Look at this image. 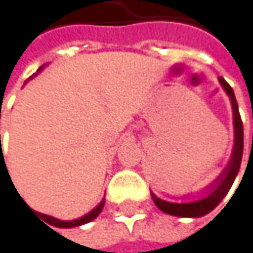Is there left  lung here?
<instances>
[{
  "mask_svg": "<svg viewBox=\"0 0 253 253\" xmlns=\"http://www.w3.org/2000/svg\"><path fill=\"white\" fill-rule=\"evenodd\" d=\"M221 86L224 88V91L227 93L229 99H231L232 104V113H234V129H235V142H234V149H232V156L231 160L226 165V168L223 169V172L217 177V180H214L209 186L205 188V194L200 200L195 202H188V203H171V202H165L159 197H156L153 192V200L156 203V206L165 212V214L169 215H175V217H191V218H197V217H203L212 209H215L217 205L224 199L226 194L231 189L234 180L240 171V165H241V157H243V122L240 117V111H238V104L234 94V90L231 88L223 78L218 79Z\"/></svg>",
  "mask_w": 253,
  "mask_h": 253,
  "instance_id": "8db88e82",
  "label": "left lung"
}]
</instances>
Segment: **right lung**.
Returning <instances> with one entry per match:
<instances>
[{
	"label": "right lung",
	"mask_w": 253,
	"mask_h": 253,
	"mask_svg": "<svg viewBox=\"0 0 253 253\" xmlns=\"http://www.w3.org/2000/svg\"><path fill=\"white\" fill-rule=\"evenodd\" d=\"M41 70H42V67L38 70V73L41 72ZM104 203H105V200H102L91 212H88L86 215H84V217H81V218H78V220H72V221H62V220H58V218L50 217V215H44V214H41V215L47 217V220H48V223H50L51 226H56V227H76V226H81V224H85V223H90L91 220H94V218L100 214L102 208H104Z\"/></svg>",
	"instance_id": "right-lung-1"
}]
</instances>
